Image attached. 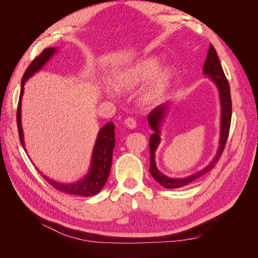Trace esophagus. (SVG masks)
Masks as SVG:
<instances>
[{
	"mask_svg": "<svg viewBox=\"0 0 258 258\" xmlns=\"http://www.w3.org/2000/svg\"><path fill=\"white\" fill-rule=\"evenodd\" d=\"M124 124H126V127L134 129L137 126V121L135 118H132V117H128V118L124 119Z\"/></svg>",
	"mask_w": 258,
	"mask_h": 258,
	"instance_id": "34e87169",
	"label": "esophagus"
}]
</instances>
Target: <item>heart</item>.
I'll return each mask as SVG.
<instances>
[{"label": "heart", "mask_w": 258, "mask_h": 258, "mask_svg": "<svg viewBox=\"0 0 258 258\" xmlns=\"http://www.w3.org/2000/svg\"><path fill=\"white\" fill-rule=\"evenodd\" d=\"M161 62L157 57H147L137 61L132 66L119 70L114 76V84L117 88L129 90L134 89L145 82L152 81L144 88L140 101L144 106H151L158 103L165 95L172 82V70L166 68L159 71ZM107 93L114 97L115 91L111 88Z\"/></svg>", "instance_id": "obj_1"}]
</instances>
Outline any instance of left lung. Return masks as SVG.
Wrapping results in <instances>:
<instances>
[{
  "instance_id": "obj_1",
  "label": "left lung",
  "mask_w": 258,
  "mask_h": 258,
  "mask_svg": "<svg viewBox=\"0 0 258 258\" xmlns=\"http://www.w3.org/2000/svg\"><path fill=\"white\" fill-rule=\"evenodd\" d=\"M204 72L208 75L211 80H212L215 85L217 86L218 91H220V99H221V106H222V113H221V138H220V147L215 155L214 159L211 161L209 165L202 169L201 171L194 173L187 177L183 178H171L162 174L160 171L156 167L155 162V152L160 143V124L163 120V117L166 115V112L169 107L168 103H163L158 106H156L152 112L147 116V121L150 123L151 128L154 130V134L150 138V152H151V167L150 172L153 177L157 181L161 186L166 187V188H178V187H183L188 185L201 176L207 174L209 171L212 170L216 162L220 159L221 155L224 151L226 142H227L229 129H230V122H231V96H230V87L229 83L226 79L225 73L223 71L222 64L220 59L217 57V52L213 45H210V48L208 51V56L204 66Z\"/></svg>"
}]
</instances>
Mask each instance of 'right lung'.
Returning a JSON list of instances; mask_svg holds the SVG:
<instances>
[{"mask_svg":"<svg viewBox=\"0 0 258 258\" xmlns=\"http://www.w3.org/2000/svg\"><path fill=\"white\" fill-rule=\"evenodd\" d=\"M57 51L56 47H49L44 49L41 54L32 60L26 70L25 74L21 80V90L19 96V102L17 107V127L20 143L26 150L25 142H23V131L21 126V98L23 95V86L26 82L37 71H40L43 66H45L52 54ZM115 147V132H114V123L111 121L106 123L105 126L101 128L95 144V148L92 152L90 170L83 179L80 182L73 184H62L48 178L43 175V177L47 181L53 188L59 191L67 192L70 195H76V196H95L102 187L105 185L107 177L111 172L112 167V156Z\"/></svg>","mask_w":258,"mask_h":258,"instance_id":"right-lung-1","label":"right lung"}]
</instances>
